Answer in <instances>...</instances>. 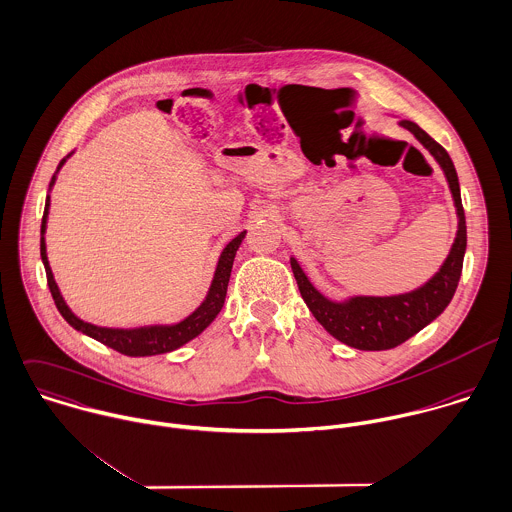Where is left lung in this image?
I'll return each instance as SVG.
<instances>
[{"label": "left lung", "instance_id": "obj_1", "mask_svg": "<svg viewBox=\"0 0 512 512\" xmlns=\"http://www.w3.org/2000/svg\"><path fill=\"white\" fill-rule=\"evenodd\" d=\"M403 129L411 131L417 141L435 157L441 169L447 176L457 216H459V230L453 242V248L441 266V270L419 290L389 296V298H369L359 296L351 298L343 304L332 302L324 298L306 278L300 264L292 258V272L298 282L300 294L308 304L314 318L336 338L349 347L363 349V351H381L401 345L417 332H421L427 324H431L453 300L455 290L459 286V278L463 272V258L467 250V224H465V210L461 202V188L455 165L449 153L433 141L419 125L411 121L399 123Z\"/></svg>", "mask_w": 512, "mask_h": 512}]
</instances>
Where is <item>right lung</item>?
<instances>
[{"mask_svg":"<svg viewBox=\"0 0 512 512\" xmlns=\"http://www.w3.org/2000/svg\"><path fill=\"white\" fill-rule=\"evenodd\" d=\"M63 163H65V159L59 163L57 171L63 167ZM53 182H55V174H53L49 186H53ZM47 214H49V196H47L45 210H43V220H41V260H43L45 274H47V286L51 290V296L55 300V306H57L59 314L77 332H81V334H85L93 340L101 341L107 347H113L115 351H119L123 355H131V357L159 355V353L172 351V349L194 340L198 334H202L212 324V320L218 316V312L224 306L228 280H230V272H232V262H234L238 246L242 244V240L246 236V230H244L234 240H230L226 244V248L220 254V260H218V266H216V272H214V280H212V286L208 290L206 300L186 320H182L174 326H149V328H135V330H113V328H99V326H93V324H87V322L79 320L67 308L63 296L59 294V288L53 280V274H51V268H49V262H47V254H45L43 234H45V226H47Z\"/></svg>","mask_w":512,"mask_h":512,"instance_id":"right-lung-1","label":"right lung"}]
</instances>
